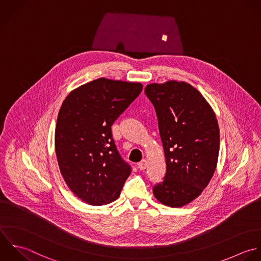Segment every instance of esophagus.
<instances>
[{"label": "esophagus", "mask_w": 261, "mask_h": 261, "mask_svg": "<svg viewBox=\"0 0 261 261\" xmlns=\"http://www.w3.org/2000/svg\"><path fill=\"white\" fill-rule=\"evenodd\" d=\"M138 168L140 170H145L147 168V161L146 160H142L139 164H138Z\"/></svg>", "instance_id": "obj_1"}]
</instances>
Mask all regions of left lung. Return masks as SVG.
I'll return each instance as SVG.
<instances>
[{
    "instance_id": "1",
    "label": "left lung",
    "mask_w": 261,
    "mask_h": 261,
    "mask_svg": "<svg viewBox=\"0 0 261 261\" xmlns=\"http://www.w3.org/2000/svg\"><path fill=\"white\" fill-rule=\"evenodd\" d=\"M144 91L155 109L167 165L153 194L167 206L181 207L198 197L214 176L220 150L218 120L202 94L186 82L151 83Z\"/></svg>"
}]
</instances>
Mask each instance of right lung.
Listing matches in <instances>:
<instances>
[{"label":"right lung","instance_id":"1","mask_svg":"<svg viewBox=\"0 0 261 261\" xmlns=\"http://www.w3.org/2000/svg\"><path fill=\"white\" fill-rule=\"evenodd\" d=\"M141 90V83L98 78L71 91L62 103L55 132L60 172L87 204L115 201L131 174L116 147L112 125Z\"/></svg>","mask_w":261,"mask_h":261}]
</instances>
